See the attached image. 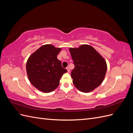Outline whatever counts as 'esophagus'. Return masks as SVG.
Returning <instances> with one entry per match:
<instances>
[{
    "instance_id": "obj_1",
    "label": "esophagus",
    "mask_w": 133,
    "mask_h": 133,
    "mask_svg": "<svg viewBox=\"0 0 133 133\" xmlns=\"http://www.w3.org/2000/svg\"><path fill=\"white\" fill-rule=\"evenodd\" d=\"M66 70H67L68 73H69V72H70V69H69V68L68 66V67H66Z\"/></svg>"
}]
</instances>
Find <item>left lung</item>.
<instances>
[{"label": "left lung", "instance_id": "1", "mask_svg": "<svg viewBox=\"0 0 133 133\" xmlns=\"http://www.w3.org/2000/svg\"><path fill=\"white\" fill-rule=\"evenodd\" d=\"M75 65L71 77L80 91L89 92L103 82L107 70L105 60L93 47L87 44L69 48Z\"/></svg>", "mask_w": 133, "mask_h": 133}]
</instances>
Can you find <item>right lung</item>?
<instances>
[{
    "label": "right lung",
    "instance_id": "add662e5",
    "mask_svg": "<svg viewBox=\"0 0 133 133\" xmlns=\"http://www.w3.org/2000/svg\"><path fill=\"white\" fill-rule=\"evenodd\" d=\"M51 44L40 47L28 58L26 69L28 79L34 87L43 92H50L59 85L60 79L66 69L57 59L61 51Z\"/></svg>",
    "mask_w": 133,
    "mask_h": 133
}]
</instances>
